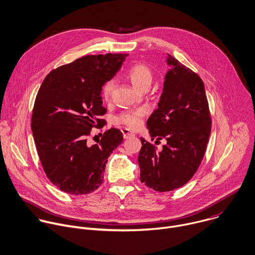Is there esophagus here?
Returning <instances> with one entry per match:
<instances>
[{"label": "esophagus", "mask_w": 255, "mask_h": 255, "mask_svg": "<svg viewBox=\"0 0 255 255\" xmlns=\"http://www.w3.org/2000/svg\"><path fill=\"white\" fill-rule=\"evenodd\" d=\"M122 132H123L125 138H128V137L134 135V133H133L132 131H130L129 129H128V128H123V129H122Z\"/></svg>", "instance_id": "1"}]
</instances>
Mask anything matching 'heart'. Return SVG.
<instances>
[{"mask_svg":"<svg viewBox=\"0 0 255 255\" xmlns=\"http://www.w3.org/2000/svg\"><path fill=\"white\" fill-rule=\"evenodd\" d=\"M128 78L129 79L132 86L142 91L144 88L149 87L152 79V73L149 67L144 64H135L131 66L128 72ZM115 87V82L109 81L103 87V97L106 101H109L112 97V93ZM146 114V110L144 108H140L134 111H129L122 114L118 121L119 123L125 125L127 128L130 129H136L140 127L143 117Z\"/></svg>","mask_w":255,"mask_h":255,"instance_id":"b5f03b06","label":"heart"}]
</instances>
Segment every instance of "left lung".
Here are the masks:
<instances>
[{
    "instance_id": "left-lung-1",
    "label": "left lung",
    "mask_w": 255,
    "mask_h": 255,
    "mask_svg": "<svg viewBox=\"0 0 255 255\" xmlns=\"http://www.w3.org/2000/svg\"><path fill=\"white\" fill-rule=\"evenodd\" d=\"M170 69L165 74L158 108L147 120L151 139L165 138L156 151L140 137L138 154L140 181L159 191H170L185 184L196 172L208 142L211 119L204 85L197 74L167 56Z\"/></svg>"
}]
</instances>
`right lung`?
I'll return each instance as SVG.
<instances>
[{"instance_id": "obj_1", "label": "right lung", "mask_w": 255, "mask_h": 255, "mask_svg": "<svg viewBox=\"0 0 255 255\" xmlns=\"http://www.w3.org/2000/svg\"><path fill=\"white\" fill-rule=\"evenodd\" d=\"M128 54L85 56L52 71L33 109L32 131L48 178L64 192L83 195L100 187L108 157L124 139L111 128L101 140H88L102 127V88L121 69Z\"/></svg>"}]
</instances>
